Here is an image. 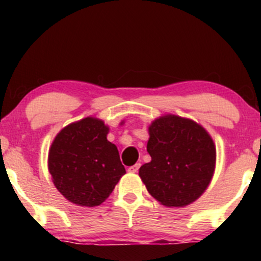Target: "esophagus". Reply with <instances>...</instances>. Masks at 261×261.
I'll return each instance as SVG.
<instances>
[{
    "label": "esophagus",
    "instance_id": "1",
    "mask_svg": "<svg viewBox=\"0 0 261 261\" xmlns=\"http://www.w3.org/2000/svg\"><path fill=\"white\" fill-rule=\"evenodd\" d=\"M140 167H141V164L140 163H136L135 164V166H133V167H128V172L130 173H136V172H139V169H140Z\"/></svg>",
    "mask_w": 261,
    "mask_h": 261
}]
</instances>
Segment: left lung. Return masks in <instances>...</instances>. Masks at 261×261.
Returning <instances> with one entry per match:
<instances>
[{
  "mask_svg": "<svg viewBox=\"0 0 261 261\" xmlns=\"http://www.w3.org/2000/svg\"><path fill=\"white\" fill-rule=\"evenodd\" d=\"M148 131L151 162L139 172L148 193L169 207H182L195 201L214 174V141L195 121L176 115L157 119Z\"/></svg>",
  "mask_w": 261,
  "mask_h": 261,
  "instance_id": "left-lung-1",
  "label": "left lung"
}]
</instances>
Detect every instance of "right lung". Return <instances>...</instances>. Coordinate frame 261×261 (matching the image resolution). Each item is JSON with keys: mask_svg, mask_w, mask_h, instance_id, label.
Returning a JSON list of instances; mask_svg holds the SVG:
<instances>
[{"mask_svg": "<svg viewBox=\"0 0 261 261\" xmlns=\"http://www.w3.org/2000/svg\"><path fill=\"white\" fill-rule=\"evenodd\" d=\"M109 127L86 118L62 128L49 152L54 184L68 201L80 206L100 205L125 174L119 151L107 140Z\"/></svg>", "mask_w": 261, "mask_h": 261, "instance_id": "obj_1", "label": "right lung"}]
</instances>
